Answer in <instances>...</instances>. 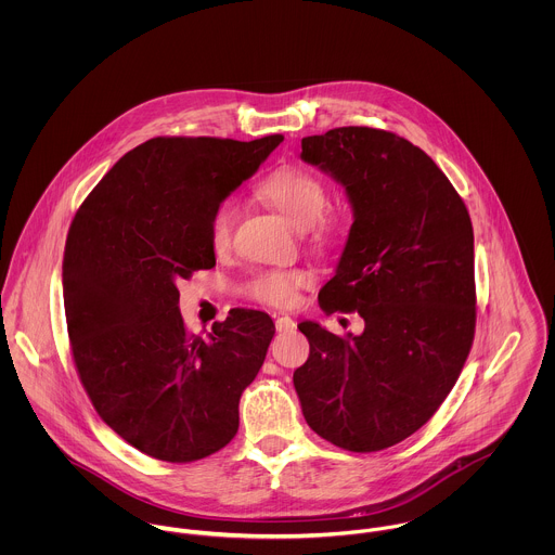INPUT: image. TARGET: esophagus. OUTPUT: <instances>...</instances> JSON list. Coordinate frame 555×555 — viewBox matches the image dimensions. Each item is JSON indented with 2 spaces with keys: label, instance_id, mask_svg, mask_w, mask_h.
<instances>
[{
  "label": "esophagus",
  "instance_id": "esophagus-1",
  "mask_svg": "<svg viewBox=\"0 0 555 555\" xmlns=\"http://www.w3.org/2000/svg\"><path fill=\"white\" fill-rule=\"evenodd\" d=\"M295 320L288 317H278L275 318V328H278V333H291V331H295Z\"/></svg>",
  "mask_w": 555,
  "mask_h": 555
}]
</instances>
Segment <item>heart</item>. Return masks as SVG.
Masks as SVG:
<instances>
[{
    "instance_id": "heart-1",
    "label": "heart",
    "mask_w": 555,
    "mask_h": 555,
    "mask_svg": "<svg viewBox=\"0 0 555 555\" xmlns=\"http://www.w3.org/2000/svg\"><path fill=\"white\" fill-rule=\"evenodd\" d=\"M256 196L297 229L304 231L314 224L320 241L328 235V227L320 220L315 222L324 211L326 192L314 175L293 166L275 168L273 172L260 179V183L256 185ZM235 222L237 205L235 201L227 198L214 209L209 220V243L214 251L222 254L231 249ZM310 284L312 273L308 269H271L254 275V280L247 284V295L262 306L293 308L299 299V293Z\"/></svg>"
}]
</instances>
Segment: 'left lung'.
Here are the masks:
<instances>
[{"mask_svg":"<svg viewBox=\"0 0 555 555\" xmlns=\"http://www.w3.org/2000/svg\"><path fill=\"white\" fill-rule=\"evenodd\" d=\"M301 159L346 190L352 227L326 314L359 312L361 335L299 324L308 361L293 383L308 425L372 453L423 427L451 393L475 339V233L468 209L423 150L387 130L335 128L301 141Z\"/></svg>","mask_w":555,"mask_h":555,"instance_id":"1","label":"left lung"}]
</instances>
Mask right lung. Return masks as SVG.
<instances>
[{"label":"right lung","instance_id":"1","mask_svg":"<svg viewBox=\"0 0 555 555\" xmlns=\"http://www.w3.org/2000/svg\"><path fill=\"white\" fill-rule=\"evenodd\" d=\"M284 141L158 137L119 159L73 220L64 308L80 383L128 444L172 464L203 460L238 429L275 324L235 310L209 337L188 333L181 280L216 267L214 209Z\"/></svg>","mask_w":555,"mask_h":555}]
</instances>
